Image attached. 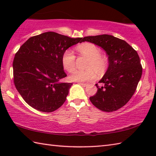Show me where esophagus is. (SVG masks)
I'll return each mask as SVG.
<instances>
[{
    "label": "esophagus",
    "instance_id": "obj_1",
    "mask_svg": "<svg viewBox=\"0 0 156 156\" xmlns=\"http://www.w3.org/2000/svg\"><path fill=\"white\" fill-rule=\"evenodd\" d=\"M78 84H80L81 86H82V87H87V86H88V84H87L82 83V82H78Z\"/></svg>",
    "mask_w": 156,
    "mask_h": 156
}]
</instances>
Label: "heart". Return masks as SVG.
I'll return each mask as SVG.
<instances>
[{
    "mask_svg": "<svg viewBox=\"0 0 156 156\" xmlns=\"http://www.w3.org/2000/svg\"><path fill=\"white\" fill-rule=\"evenodd\" d=\"M76 50L82 55L88 58L84 70H75L69 76L72 82H87L94 80L97 76L103 75L108 68V59L101 54V49L92 43H83L76 48ZM76 56L70 49H66L62 56L63 67L69 72L75 68Z\"/></svg>",
    "mask_w": 156,
    "mask_h": 156,
    "instance_id": "obj_1",
    "label": "heart"
}]
</instances>
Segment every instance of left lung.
<instances>
[{"mask_svg": "<svg viewBox=\"0 0 156 156\" xmlns=\"http://www.w3.org/2000/svg\"><path fill=\"white\" fill-rule=\"evenodd\" d=\"M82 41L90 42L107 53L108 67L99 81V87L90 101L105 112H112L123 107L136 90L142 74V66L137 52L122 39L110 35L84 37Z\"/></svg>", "mask_w": 156, "mask_h": 156, "instance_id": "8db88e82", "label": "left lung"}]
</instances>
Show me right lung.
<instances>
[{
	"label": "right lung",
	"instance_id": "add662e5",
	"mask_svg": "<svg viewBox=\"0 0 156 156\" xmlns=\"http://www.w3.org/2000/svg\"><path fill=\"white\" fill-rule=\"evenodd\" d=\"M82 39L49 31L30 37L21 46L12 63L14 83L29 106L50 112L64 103L72 84L60 82L67 76L62 56Z\"/></svg>",
	"mask_w": 156,
	"mask_h": 156
}]
</instances>
